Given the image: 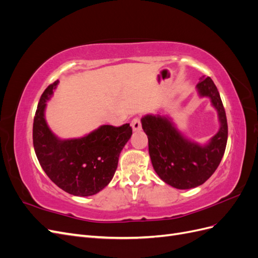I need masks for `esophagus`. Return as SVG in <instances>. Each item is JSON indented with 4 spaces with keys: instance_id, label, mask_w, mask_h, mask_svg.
Instances as JSON below:
<instances>
[{
    "instance_id": "34e87169",
    "label": "esophagus",
    "mask_w": 258,
    "mask_h": 258,
    "mask_svg": "<svg viewBox=\"0 0 258 258\" xmlns=\"http://www.w3.org/2000/svg\"><path fill=\"white\" fill-rule=\"evenodd\" d=\"M131 127H132V129H134V131L141 130V128H142L141 119H140L139 117H135V118L131 121Z\"/></svg>"
}]
</instances>
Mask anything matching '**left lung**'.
I'll list each match as a JSON object with an SVG mask.
<instances>
[{
    "mask_svg": "<svg viewBox=\"0 0 258 258\" xmlns=\"http://www.w3.org/2000/svg\"><path fill=\"white\" fill-rule=\"evenodd\" d=\"M197 89L200 97L211 99L221 122L220 130L208 144L189 141L167 116L145 115L141 119L154 170L163 182L177 189L204 184L220 165L227 144V118L215 84L211 77L204 75Z\"/></svg>",
    "mask_w": 258,
    "mask_h": 258,
    "instance_id": "left-lung-1",
    "label": "left lung"
}]
</instances>
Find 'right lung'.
I'll return each instance as SVG.
<instances>
[{
	"instance_id": "obj_1",
	"label": "right lung",
	"mask_w": 258,
	"mask_h": 258,
	"mask_svg": "<svg viewBox=\"0 0 258 258\" xmlns=\"http://www.w3.org/2000/svg\"><path fill=\"white\" fill-rule=\"evenodd\" d=\"M58 83L49 85L38 102L33 121L34 151L45 173L61 189L74 196H92L111 182L132 128L129 123L103 124L83 138L60 140L47 126L44 114L46 101Z\"/></svg>"
}]
</instances>
